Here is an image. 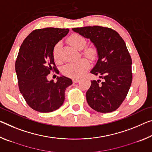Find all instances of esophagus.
<instances>
[{
	"label": "esophagus",
	"instance_id": "34e87169",
	"mask_svg": "<svg viewBox=\"0 0 152 152\" xmlns=\"http://www.w3.org/2000/svg\"><path fill=\"white\" fill-rule=\"evenodd\" d=\"M79 80H80V79H79V78H74L73 79L74 83H78Z\"/></svg>",
	"mask_w": 152,
	"mask_h": 152
}]
</instances>
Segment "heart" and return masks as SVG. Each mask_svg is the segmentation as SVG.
I'll return each instance as SVG.
<instances>
[{
	"label": "heart",
	"instance_id": "1",
	"mask_svg": "<svg viewBox=\"0 0 152 152\" xmlns=\"http://www.w3.org/2000/svg\"><path fill=\"white\" fill-rule=\"evenodd\" d=\"M67 41H68L69 45L78 50L83 49L86 42L85 38L83 36L78 34H74L71 35L67 39ZM60 48H61V43L57 42L54 46L53 50V55L55 60L57 61H59V53ZM83 53L89 59H93L95 58L96 55V50L92 47L86 48L84 50ZM89 67H90L89 61L86 59L83 58L78 61L74 62V63L66 64L63 67L62 72H63L64 74L67 76L76 78L83 76L85 74V72L89 68Z\"/></svg>",
	"mask_w": 152,
	"mask_h": 152
}]
</instances>
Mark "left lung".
Returning a JSON list of instances; mask_svg holds the SVG:
<instances>
[{
  "mask_svg": "<svg viewBox=\"0 0 152 152\" xmlns=\"http://www.w3.org/2000/svg\"><path fill=\"white\" fill-rule=\"evenodd\" d=\"M72 30L89 38L98 52V61L91 72L103 81L91 80L86 93L88 104L98 112H114L124 102L132 80V59L126 43L110 28L94 26Z\"/></svg>",
  "mask_w": 152,
  "mask_h": 152,
  "instance_id": "1",
  "label": "left lung"
}]
</instances>
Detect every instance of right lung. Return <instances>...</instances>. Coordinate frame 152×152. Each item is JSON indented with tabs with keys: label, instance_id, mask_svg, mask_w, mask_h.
Wrapping results in <instances>:
<instances>
[{
	"label": "right lung",
	"instance_id": "1",
	"mask_svg": "<svg viewBox=\"0 0 152 152\" xmlns=\"http://www.w3.org/2000/svg\"><path fill=\"white\" fill-rule=\"evenodd\" d=\"M68 32V28L37 29L20 47L15 61L19 89L29 106L37 112L59 109L64 102L66 88L72 84L64 76L56 83L47 80L50 72H59L53 55L54 46Z\"/></svg>",
	"mask_w": 152,
	"mask_h": 152
}]
</instances>
